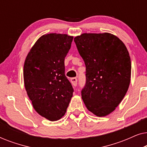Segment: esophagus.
<instances>
[{
    "mask_svg": "<svg viewBox=\"0 0 147 147\" xmlns=\"http://www.w3.org/2000/svg\"><path fill=\"white\" fill-rule=\"evenodd\" d=\"M71 83L72 84V86H75V87H76V86H77V83H78L77 78H71Z\"/></svg>",
    "mask_w": 147,
    "mask_h": 147,
    "instance_id": "1",
    "label": "esophagus"
}]
</instances>
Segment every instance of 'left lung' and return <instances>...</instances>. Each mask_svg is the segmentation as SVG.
I'll use <instances>...</instances> for the list:
<instances>
[{
    "instance_id": "obj_1",
    "label": "left lung",
    "mask_w": 147,
    "mask_h": 147,
    "mask_svg": "<svg viewBox=\"0 0 147 147\" xmlns=\"http://www.w3.org/2000/svg\"><path fill=\"white\" fill-rule=\"evenodd\" d=\"M74 41L86 68L82 100L96 116H107L119 105L129 87L131 61L127 48L109 33H83Z\"/></svg>"
}]
</instances>
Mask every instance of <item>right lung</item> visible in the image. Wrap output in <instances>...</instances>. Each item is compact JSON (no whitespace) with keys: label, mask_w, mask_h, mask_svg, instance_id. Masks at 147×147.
<instances>
[{"label":"right lung","mask_w":147,"mask_h":147,"mask_svg":"<svg viewBox=\"0 0 147 147\" xmlns=\"http://www.w3.org/2000/svg\"><path fill=\"white\" fill-rule=\"evenodd\" d=\"M73 38L67 34L42 35L30 49L24 63L27 95L35 111L50 121L65 115L73 96L64 65Z\"/></svg>","instance_id":"obj_1"}]
</instances>
